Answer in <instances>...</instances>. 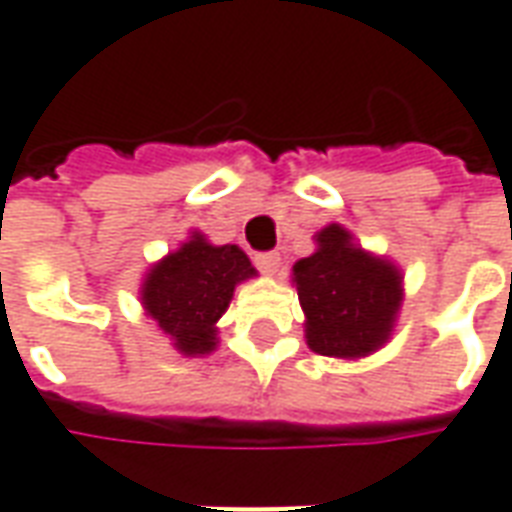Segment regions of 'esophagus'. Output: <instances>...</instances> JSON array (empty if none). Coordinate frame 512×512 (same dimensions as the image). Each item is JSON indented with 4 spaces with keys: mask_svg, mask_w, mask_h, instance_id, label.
I'll return each instance as SVG.
<instances>
[{
    "mask_svg": "<svg viewBox=\"0 0 512 512\" xmlns=\"http://www.w3.org/2000/svg\"><path fill=\"white\" fill-rule=\"evenodd\" d=\"M255 266L263 271V274H268V277H274L277 271H280V255L277 252H260V255L255 257Z\"/></svg>",
    "mask_w": 512,
    "mask_h": 512,
    "instance_id": "34e87169",
    "label": "esophagus"
}]
</instances>
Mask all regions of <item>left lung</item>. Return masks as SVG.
I'll use <instances>...</instances> for the list:
<instances>
[{"label": "left lung", "mask_w": 512, "mask_h": 512, "mask_svg": "<svg viewBox=\"0 0 512 512\" xmlns=\"http://www.w3.org/2000/svg\"><path fill=\"white\" fill-rule=\"evenodd\" d=\"M313 241L316 252L296 260L291 277L307 346L338 360L374 355L391 341L402 310V268L363 249L343 224H327Z\"/></svg>", "instance_id": "1"}]
</instances>
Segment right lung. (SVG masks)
Instances as JSON below:
<instances>
[{"mask_svg": "<svg viewBox=\"0 0 512 512\" xmlns=\"http://www.w3.org/2000/svg\"><path fill=\"white\" fill-rule=\"evenodd\" d=\"M257 277L241 246H216L194 230L174 252L149 266L141 307L185 357H205L219 346V318L241 282Z\"/></svg>", "mask_w": 512, "mask_h": 512, "instance_id": "add662e5", "label": "right lung"}]
</instances>
